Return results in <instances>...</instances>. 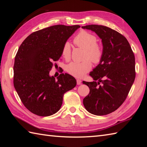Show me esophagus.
<instances>
[{
    "label": "esophagus",
    "instance_id": "esophagus-1",
    "mask_svg": "<svg viewBox=\"0 0 147 147\" xmlns=\"http://www.w3.org/2000/svg\"><path fill=\"white\" fill-rule=\"evenodd\" d=\"M76 82H77V85H81L82 84V80L80 79H77L76 80Z\"/></svg>",
    "mask_w": 147,
    "mask_h": 147
}]
</instances>
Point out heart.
Wrapping results in <instances>:
<instances>
[{"mask_svg":"<svg viewBox=\"0 0 147 147\" xmlns=\"http://www.w3.org/2000/svg\"><path fill=\"white\" fill-rule=\"evenodd\" d=\"M96 37L93 33L86 30H81L74 36L73 43L78 47L85 50L83 59L82 62H71L66 65V71L71 75L81 78L85 75L92 68V62L98 64L100 63L104 50L100 44L96 42ZM61 55L66 61L69 60L71 55L70 44L68 42L64 43L61 49Z\"/></svg>","mask_w":147,"mask_h":147,"instance_id":"1","label":"heart"}]
</instances>
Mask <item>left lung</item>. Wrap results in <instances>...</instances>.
<instances>
[{"label":"left lung","mask_w":147,"mask_h":147,"mask_svg":"<svg viewBox=\"0 0 147 147\" xmlns=\"http://www.w3.org/2000/svg\"><path fill=\"white\" fill-rule=\"evenodd\" d=\"M82 28L97 34L104 50L101 62L90 74L94 82H83L90 88L83 105L92 114L107 115L117 110L128 95L136 76L135 55L127 39L115 30L97 24Z\"/></svg>","instance_id":"8db88e82"}]
</instances>
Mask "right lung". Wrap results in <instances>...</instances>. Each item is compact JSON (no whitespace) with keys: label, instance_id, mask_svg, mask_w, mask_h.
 <instances>
[{"label":"right lung","instance_id":"add662e5","mask_svg":"<svg viewBox=\"0 0 147 147\" xmlns=\"http://www.w3.org/2000/svg\"><path fill=\"white\" fill-rule=\"evenodd\" d=\"M80 25L57 24L32 33L21 43L15 57L14 86L25 107L39 116L56 113L64 94L76 85V80L62 73L56 80L49 76L59 60L64 43Z\"/></svg>","mask_w":147,"mask_h":147}]
</instances>
